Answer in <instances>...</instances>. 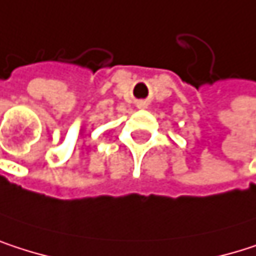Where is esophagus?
Here are the masks:
<instances>
[{
	"label": "esophagus",
	"instance_id": "obj_1",
	"mask_svg": "<svg viewBox=\"0 0 256 256\" xmlns=\"http://www.w3.org/2000/svg\"><path fill=\"white\" fill-rule=\"evenodd\" d=\"M137 106H138V107H142V108H144V107H148V104H146V101H143V100H140Z\"/></svg>",
	"mask_w": 256,
	"mask_h": 256
}]
</instances>
